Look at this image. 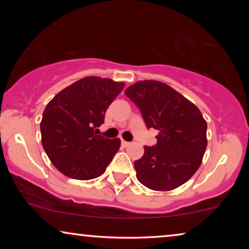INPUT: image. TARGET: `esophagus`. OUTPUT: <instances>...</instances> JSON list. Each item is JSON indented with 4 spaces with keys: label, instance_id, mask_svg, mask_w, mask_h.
<instances>
[{
    "label": "esophagus",
    "instance_id": "esophagus-1",
    "mask_svg": "<svg viewBox=\"0 0 249 249\" xmlns=\"http://www.w3.org/2000/svg\"><path fill=\"white\" fill-rule=\"evenodd\" d=\"M121 145L124 146V147H128V146L130 145V142H125V141H121Z\"/></svg>",
    "mask_w": 249,
    "mask_h": 249
}]
</instances>
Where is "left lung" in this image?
Here are the masks:
<instances>
[{"instance_id":"8db88e82","label":"left lung","mask_w":249,"mask_h":249,"mask_svg":"<svg viewBox=\"0 0 249 249\" xmlns=\"http://www.w3.org/2000/svg\"><path fill=\"white\" fill-rule=\"evenodd\" d=\"M125 95L142 112L147 128L159 130L155 146H144L135 161L138 181L156 192H169L188 181L202 164L207 124L199 108L169 85L141 80Z\"/></svg>"}]
</instances>
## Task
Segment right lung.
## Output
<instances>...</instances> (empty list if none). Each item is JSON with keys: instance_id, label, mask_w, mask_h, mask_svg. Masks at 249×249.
Wrapping results in <instances>:
<instances>
[{"instance_id": "obj_1", "label": "right lung", "mask_w": 249, "mask_h": 249, "mask_svg": "<svg viewBox=\"0 0 249 249\" xmlns=\"http://www.w3.org/2000/svg\"><path fill=\"white\" fill-rule=\"evenodd\" d=\"M124 83L96 76L81 78L57 93L40 121L42 145L53 165L69 178L90 180L103 175L120 148L119 138L96 135L108 105Z\"/></svg>"}]
</instances>
